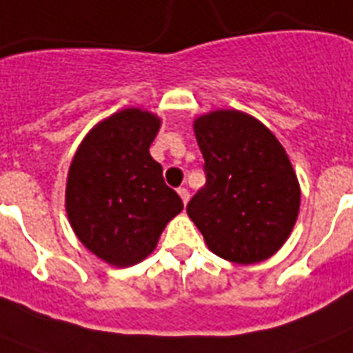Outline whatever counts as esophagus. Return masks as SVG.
Segmentation results:
<instances>
[{
	"mask_svg": "<svg viewBox=\"0 0 353 353\" xmlns=\"http://www.w3.org/2000/svg\"><path fill=\"white\" fill-rule=\"evenodd\" d=\"M177 194H179V198H181V201L185 205H187V201H188V196H190V194H188V190L187 188H177Z\"/></svg>",
	"mask_w": 353,
	"mask_h": 353,
	"instance_id": "1",
	"label": "esophagus"
}]
</instances>
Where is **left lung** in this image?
<instances>
[{
  "mask_svg": "<svg viewBox=\"0 0 353 353\" xmlns=\"http://www.w3.org/2000/svg\"><path fill=\"white\" fill-rule=\"evenodd\" d=\"M207 183L187 205L214 254L234 263L268 260L284 245L301 209V187L273 132L236 110L194 121Z\"/></svg>",
  "mask_w": 353,
  "mask_h": 353,
  "instance_id": "8db88e82",
  "label": "left lung"
}]
</instances>
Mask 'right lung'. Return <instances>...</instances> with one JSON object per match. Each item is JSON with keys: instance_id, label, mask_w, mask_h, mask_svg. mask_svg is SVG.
I'll return each instance as SVG.
<instances>
[{"instance_id": "right-lung-1", "label": "right lung", "mask_w": 353, "mask_h": 353, "mask_svg": "<svg viewBox=\"0 0 353 353\" xmlns=\"http://www.w3.org/2000/svg\"><path fill=\"white\" fill-rule=\"evenodd\" d=\"M161 119L139 108L113 113L80 143L68 174L65 210L79 240L115 268L154 251L166 223L183 210L150 155Z\"/></svg>"}]
</instances>
